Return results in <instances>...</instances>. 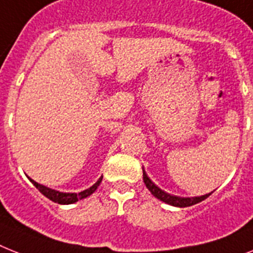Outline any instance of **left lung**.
<instances>
[{
    "instance_id": "8db88e82",
    "label": "left lung",
    "mask_w": 253,
    "mask_h": 253,
    "mask_svg": "<svg viewBox=\"0 0 253 253\" xmlns=\"http://www.w3.org/2000/svg\"><path fill=\"white\" fill-rule=\"evenodd\" d=\"M143 182H145L146 187L150 190V193L154 195L155 198H158L159 200L164 202L167 204H170V206L174 207H190L194 206V204L199 203L202 200L207 199V198L210 197V194H206V195H202V197H195V198H181V197H176V195H170V194L166 193L164 190L159 189V187L156 186L155 183L152 182L151 179L149 178V176L146 174V172L143 170Z\"/></svg>"
}]
</instances>
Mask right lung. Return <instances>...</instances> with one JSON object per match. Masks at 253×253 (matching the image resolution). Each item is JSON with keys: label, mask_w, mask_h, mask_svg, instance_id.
Instances as JSON below:
<instances>
[{"label": "right lung", "mask_w": 253, "mask_h": 253, "mask_svg": "<svg viewBox=\"0 0 253 253\" xmlns=\"http://www.w3.org/2000/svg\"><path fill=\"white\" fill-rule=\"evenodd\" d=\"M102 178H103V177H101V178L98 179L97 182L94 183L93 186L89 187V189H86V190H84V191H81V193H79V194L60 193V191H56V190L49 189V187L43 186V185H40V183H37L36 181H33V179H31V178L29 179H31V182H32L35 186H36V189L40 190V193L42 194V195H45L47 199L53 200V202H55V203H58V204H72V203H76L77 200L84 199V198L91 195V194H93L94 191L98 189L99 183L102 182Z\"/></svg>", "instance_id": "add662e5"}]
</instances>
